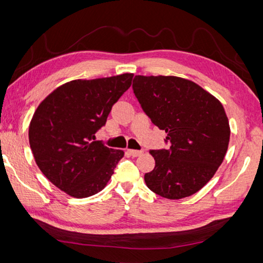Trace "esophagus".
Wrapping results in <instances>:
<instances>
[{
    "mask_svg": "<svg viewBox=\"0 0 263 263\" xmlns=\"http://www.w3.org/2000/svg\"><path fill=\"white\" fill-rule=\"evenodd\" d=\"M142 152H144V151H136V149H127V153L131 155V157H133V158H136V157H139V155H141L142 154Z\"/></svg>",
    "mask_w": 263,
    "mask_h": 263,
    "instance_id": "esophagus-1",
    "label": "esophagus"
}]
</instances>
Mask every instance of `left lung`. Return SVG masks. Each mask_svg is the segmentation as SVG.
Listing matches in <instances>:
<instances>
[{"label": "left lung", "instance_id": "obj_1", "mask_svg": "<svg viewBox=\"0 0 263 263\" xmlns=\"http://www.w3.org/2000/svg\"><path fill=\"white\" fill-rule=\"evenodd\" d=\"M132 88L171 145L149 151L155 167L145 174L146 185L168 199L197 193L215 175L229 147L230 125L221 103L198 84L177 77L136 75Z\"/></svg>", "mask_w": 263, "mask_h": 263}]
</instances>
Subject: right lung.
Wrapping results in <instances>:
<instances>
[{"instance_id":"right-lung-1","label":"right lung","mask_w":263,"mask_h":263,"mask_svg":"<svg viewBox=\"0 0 263 263\" xmlns=\"http://www.w3.org/2000/svg\"><path fill=\"white\" fill-rule=\"evenodd\" d=\"M133 74L74 80L51 92L35 110L29 141L35 163L66 194L89 197L104 188L114 174L121 149L95 139L112 105L131 86Z\"/></svg>"}]
</instances>
